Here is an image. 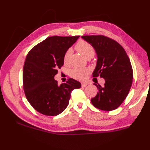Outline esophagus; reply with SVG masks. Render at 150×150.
<instances>
[{
	"label": "esophagus",
	"instance_id": "1",
	"mask_svg": "<svg viewBox=\"0 0 150 150\" xmlns=\"http://www.w3.org/2000/svg\"><path fill=\"white\" fill-rule=\"evenodd\" d=\"M81 85H82V87H85L87 85H88V83H87V82H82Z\"/></svg>",
	"mask_w": 150,
	"mask_h": 150
}]
</instances>
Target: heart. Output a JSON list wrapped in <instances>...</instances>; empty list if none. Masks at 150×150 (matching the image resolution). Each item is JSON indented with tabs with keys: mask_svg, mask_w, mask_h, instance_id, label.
<instances>
[{
	"mask_svg": "<svg viewBox=\"0 0 150 150\" xmlns=\"http://www.w3.org/2000/svg\"><path fill=\"white\" fill-rule=\"evenodd\" d=\"M75 50L78 52L80 53L82 56L85 58L91 59L95 55V51L93 46L90 43L88 42L87 41L81 40L76 44L75 46ZM71 53V50L69 49L66 52L64 55L63 60L64 62L67 64L68 62L69 56ZM90 70L87 68H74L71 71V76L74 79H78V80L82 81L87 77Z\"/></svg>",
	"mask_w": 150,
	"mask_h": 150,
	"instance_id": "obj_1",
	"label": "heart"
}]
</instances>
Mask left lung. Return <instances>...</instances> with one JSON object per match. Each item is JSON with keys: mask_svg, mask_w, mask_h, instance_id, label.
Returning a JSON list of instances; mask_svg holds the SVG:
<instances>
[{"mask_svg": "<svg viewBox=\"0 0 150 150\" xmlns=\"http://www.w3.org/2000/svg\"><path fill=\"white\" fill-rule=\"evenodd\" d=\"M96 52L97 62L93 77L104 78L103 86L94 84L98 90L91 102L98 109H117L128 96L133 81V69L126 51L117 41L104 35H84Z\"/></svg>", "mask_w": 150, "mask_h": 150, "instance_id": "8db88e82", "label": "left lung"}]
</instances>
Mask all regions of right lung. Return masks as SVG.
<instances>
[{
	"label": "right lung",
	"instance_id": "right-lung-1",
	"mask_svg": "<svg viewBox=\"0 0 150 150\" xmlns=\"http://www.w3.org/2000/svg\"><path fill=\"white\" fill-rule=\"evenodd\" d=\"M79 36L47 37L28 53L23 68L27 100L38 112L55 116L68 106L71 91L81 87L71 78L59 85L54 77L64 64V55Z\"/></svg>",
	"mask_w": 150,
	"mask_h": 150
}]
</instances>
